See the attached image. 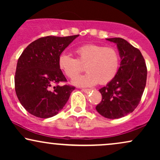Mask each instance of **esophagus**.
<instances>
[{"instance_id":"obj_1","label":"esophagus","mask_w":160,"mask_h":160,"mask_svg":"<svg viewBox=\"0 0 160 160\" xmlns=\"http://www.w3.org/2000/svg\"><path fill=\"white\" fill-rule=\"evenodd\" d=\"M82 91L84 92H89L91 91L90 89H82Z\"/></svg>"}]
</instances>
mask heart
Returning <instances> with one entry per match:
<instances>
[{"label": "heart", "mask_w": 160, "mask_h": 160, "mask_svg": "<svg viewBox=\"0 0 160 160\" xmlns=\"http://www.w3.org/2000/svg\"><path fill=\"white\" fill-rule=\"evenodd\" d=\"M78 59L67 53L58 58V67L69 78H74L86 65L88 73L73 80L74 85L92 86L98 82L106 85L113 80L120 65L117 51L111 47L98 44H85L75 50Z\"/></svg>", "instance_id": "1"}]
</instances>
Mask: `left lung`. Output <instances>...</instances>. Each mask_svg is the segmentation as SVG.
I'll use <instances>...</instances> for the list:
<instances>
[{"label": "left lung", "instance_id": "8db88e82", "mask_svg": "<svg viewBox=\"0 0 160 160\" xmlns=\"http://www.w3.org/2000/svg\"><path fill=\"white\" fill-rule=\"evenodd\" d=\"M106 40L117 44L121 62L113 80L99 89L102 100L95 109L106 118L118 119L132 113L138 105L148 71L138 49L120 38Z\"/></svg>", "mask_w": 160, "mask_h": 160}]
</instances>
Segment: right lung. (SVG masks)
I'll return each mask as SVG.
<instances>
[{
	"instance_id": "add662e5",
	"label": "right lung",
	"mask_w": 160,
	"mask_h": 160,
	"mask_svg": "<svg viewBox=\"0 0 160 160\" xmlns=\"http://www.w3.org/2000/svg\"><path fill=\"white\" fill-rule=\"evenodd\" d=\"M78 36L40 38L28 46L20 56L15 75L16 93L31 114L49 118L67 103L75 87L57 85L67 81L58 67V58Z\"/></svg>"
}]
</instances>
